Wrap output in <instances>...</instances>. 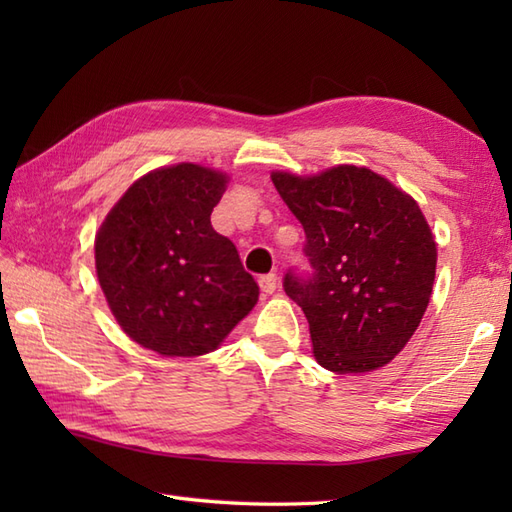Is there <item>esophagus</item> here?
<instances>
[{"mask_svg":"<svg viewBox=\"0 0 512 512\" xmlns=\"http://www.w3.org/2000/svg\"><path fill=\"white\" fill-rule=\"evenodd\" d=\"M259 288H262V292H266V295H273V292L277 290V275H262L259 277Z\"/></svg>","mask_w":512,"mask_h":512,"instance_id":"obj_1","label":"esophagus"}]
</instances>
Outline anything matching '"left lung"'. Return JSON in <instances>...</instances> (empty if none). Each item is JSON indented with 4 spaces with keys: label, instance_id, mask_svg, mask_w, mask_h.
<instances>
[{
    "label": "left lung",
    "instance_id": "1",
    "mask_svg": "<svg viewBox=\"0 0 512 512\" xmlns=\"http://www.w3.org/2000/svg\"><path fill=\"white\" fill-rule=\"evenodd\" d=\"M270 178L306 231L312 273L288 270L284 290L306 314L317 363L336 374L387 365L418 330L436 279L438 248L418 202L354 165Z\"/></svg>",
    "mask_w": 512,
    "mask_h": 512
}]
</instances>
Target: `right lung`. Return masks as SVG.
Masks as SVG:
<instances>
[{
	"label": "right lung",
	"mask_w": 512,
	"mask_h": 512,
	"mask_svg": "<svg viewBox=\"0 0 512 512\" xmlns=\"http://www.w3.org/2000/svg\"><path fill=\"white\" fill-rule=\"evenodd\" d=\"M226 173L180 162L136 180L96 233V277L129 339L162 356L215 350L259 286L211 226Z\"/></svg>",
	"instance_id": "1"
}]
</instances>
